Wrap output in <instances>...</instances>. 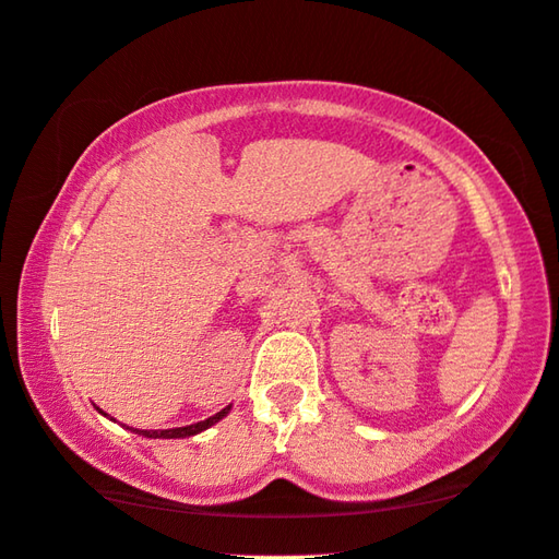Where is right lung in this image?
Here are the masks:
<instances>
[{"label":"right lung","instance_id":"1","mask_svg":"<svg viewBox=\"0 0 559 559\" xmlns=\"http://www.w3.org/2000/svg\"><path fill=\"white\" fill-rule=\"evenodd\" d=\"M100 411V408H98ZM104 414V411H100ZM227 414H230V406H225L223 411H217L215 416H210L205 420H200V424H193V426H182V428H166V431H139V428H131L133 433L139 436H145V438H190V436H198L200 431H205V428L215 426L219 418H225Z\"/></svg>","mask_w":559,"mask_h":559}]
</instances>
